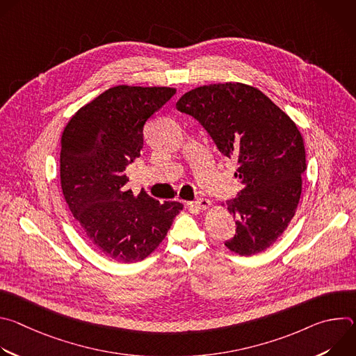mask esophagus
<instances>
[{"label":"esophagus","mask_w":356,"mask_h":356,"mask_svg":"<svg viewBox=\"0 0 356 356\" xmlns=\"http://www.w3.org/2000/svg\"><path fill=\"white\" fill-rule=\"evenodd\" d=\"M190 206L191 207H194V209H197V210H209L213 204H211V201L210 200H207V198H198L197 201H193V202H190Z\"/></svg>","instance_id":"obj_1"}]
</instances>
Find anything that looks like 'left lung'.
Here are the masks:
<instances>
[{
  "mask_svg": "<svg viewBox=\"0 0 356 356\" xmlns=\"http://www.w3.org/2000/svg\"><path fill=\"white\" fill-rule=\"evenodd\" d=\"M176 108L194 117L221 154L238 162L242 190L227 201L236 234L225 246L241 257L264 252L284 232L300 201L307 165L297 125L261 90L235 81L190 90Z\"/></svg>",
  "mask_w": 356,
  "mask_h": 356,
  "instance_id": "left-lung-1",
  "label": "left lung"
}]
</instances>
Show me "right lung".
Listing matches in <instances>:
<instances>
[{"label": "right lung", "instance_id": "1", "mask_svg": "<svg viewBox=\"0 0 356 356\" xmlns=\"http://www.w3.org/2000/svg\"><path fill=\"white\" fill-rule=\"evenodd\" d=\"M175 94L173 87L115 86L83 106L63 129L65 200L91 245L113 261L149 257L183 210L177 201L135 195L125 175L140 156L145 122Z\"/></svg>", "mask_w": 356, "mask_h": 356}]
</instances>
